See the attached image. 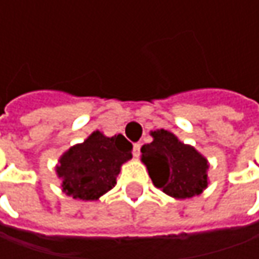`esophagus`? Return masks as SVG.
I'll return each instance as SVG.
<instances>
[{
    "mask_svg": "<svg viewBox=\"0 0 259 259\" xmlns=\"http://www.w3.org/2000/svg\"><path fill=\"white\" fill-rule=\"evenodd\" d=\"M140 153H141V144H140V143H135L134 144V155L135 157H138V155H140Z\"/></svg>",
    "mask_w": 259,
    "mask_h": 259,
    "instance_id": "obj_1",
    "label": "esophagus"
}]
</instances>
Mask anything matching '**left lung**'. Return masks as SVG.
Returning <instances> with one entry per match:
<instances>
[{"label": "left lung", "instance_id": "obj_1", "mask_svg": "<svg viewBox=\"0 0 259 259\" xmlns=\"http://www.w3.org/2000/svg\"><path fill=\"white\" fill-rule=\"evenodd\" d=\"M153 143L143 145V161L155 187L176 199L202 193L207 186V161L193 147L180 143L171 133L158 130Z\"/></svg>", "mask_w": 259, "mask_h": 259}]
</instances>
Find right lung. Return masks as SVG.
<instances>
[{
  "mask_svg": "<svg viewBox=\"0 0 259 259\" xmlns=\"http://www.w3.org/2000/svg\"><path fill=\"white\" fill-rule=\"evenodd\" d=\"M133 157V144L124 135L105 137L95 131L85 143L72 147L60 158L57 174L63 192L80 200H96L116 183L121 164Z\"/></svg>",
  "mask_w": 259,
  "mask_h": 259,
  "instance_id": "obj_1",
  "label": "right lung"
}]
</instances>
